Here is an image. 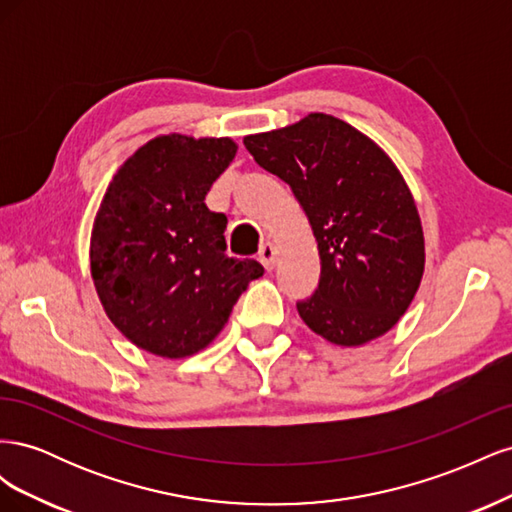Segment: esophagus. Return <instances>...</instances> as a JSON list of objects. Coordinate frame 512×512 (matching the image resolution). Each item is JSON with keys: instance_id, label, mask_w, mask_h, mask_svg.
<instances>
[{"instance_id": "obj_1", "label": "esophagus", "mask_w": 512, "mask_h": 512, "mask_svg": "<svg viewBox=\"0 0 512 512\" xmlns=\"http://www.w3.org/2000/svg\"><path fill=\"white\" fill-rule=\"evenodd\" d=\"M258 260L262 262V267H265L267 271H271V269L275 267V260H277V250H275V245H273V243L260 245Z\"/></svg>"}]
</instances>
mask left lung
<instances>
[{
  "label": "left lung",
  "instance_id": "8db88e82",
  "mask_svg": "<svg viewBox=\"0 0 512 512\" xmlns=\"http://www.w3.org/2000/svg\"><path fill=\"white\" fill-rule=\"evenodd\" d=\"M290 185L314 230L320 284L299 316L335 346H363L406 314L425 271L421 218L404 175L350 123L309 113L243 138Z\"/></svg>",
  "mask_w": 512,
  "mask_h": 512
}]
</instances>
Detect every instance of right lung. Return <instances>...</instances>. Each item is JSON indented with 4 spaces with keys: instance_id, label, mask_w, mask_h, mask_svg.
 Returning a JSON list of instances; mask_svg holds the SVG:
<instances>
[{
    "instance_id": "1",
    "label": "right lung",
    "mask_w": 512,
    "mask_h": 512,
    "mask_svg": "<svg viewBox=\"0 0 512 512\" xmlns=\"http://www.w3.org/2000/svg\"><path fill=\"white\" fill-rule=\"evenodd\" d=\"M237 143L228 136L162 134L119 166L91 230V280L130 342L183 359L220 335L232 307L265 273L228 258L226 215L205 205Z\"/></svg>"
}]
</instances>
